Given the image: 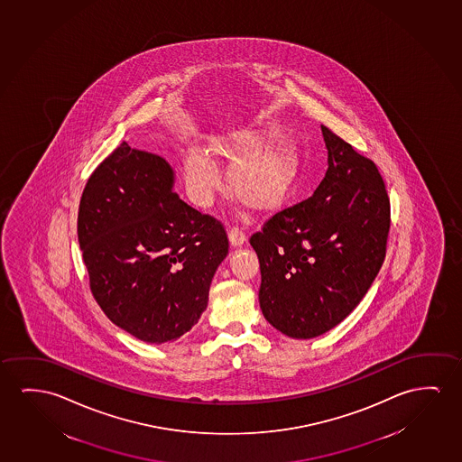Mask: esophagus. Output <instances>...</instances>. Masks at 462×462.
Wrapping results in <instances>:
<instances>
[{
    "mask_svg": "<svg viewBox=\"0 0 462 462\" xmlns=\"http://www.w3.org/2000/svg\"><path fill=\"white\" fill-rule=\"evenodd\" d=\"M228 240H230V245L234 248H240V246H243V243L246 241V235L238 227H230V230H228Z\"/></svg>",
    "mask_w": 462,
    "mask_h": 462,
    "instance_id": "1",
    "label": "esophagus"
}]
</instances>
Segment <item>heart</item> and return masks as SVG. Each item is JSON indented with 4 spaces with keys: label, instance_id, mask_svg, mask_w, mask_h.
I'll return each instance as SVG.
<instances>
[{
    "label": "heart",
    "instance_id": "b5f03b06",
    "mask_svg": "<svg viewBox=\"0 0 462 462\" xmlns=\"http://www.w3.org/2000/svg\"><path fill=\"white\" fill-rule=\"evenodd\" d=\"M251 132H236L211 140V152L234 162L228 171L230 189L241 201L255 209H268L282 200L291 182L294 155L284 143H268ZM186 188L190 200L209 207L221 188V173L207 149L190 146L184 155Z\"/></svg>",
    "mask_w": 462,
    "mask_h": 462
}]
</instances>
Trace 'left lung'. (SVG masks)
Instances as JSON below:
<instances>
[{
    "label": "left lung",
    "instance_id": "obj_1",
    "mask_svg": "<svg viewBox=\"0 0 462 462\" xmlns=\"http://www.w3.org/2000/svg\"><path fill=\"white\" fill-rule=\"evenodd\" d=\"M328 168L315 194L251 236L261 263L262 315L292 338L340 324L367 294L386 255L391 207L374 162L321 125Z\"/></svg>",
    "mask_w": 462,
    "mask_h": 462
}]
</instances>
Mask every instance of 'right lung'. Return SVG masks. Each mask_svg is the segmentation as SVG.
<instances>
[{"instance_id":"1","label":"right lung","mask_w":462,"mask_h":462,"mask_svg":"<svg viewBox=\"0 0 462 462\" xmlns=\"http://www.w3.org/2000/svg\"><path fill=\"white\" fill-rule=\"evenodd\" d=\"M161 155L121 146L80 197L78 238L90 291L117 328L146 343L186 334L228 254L219 221L180 200Z\"/></svg>"}]
</instances>
